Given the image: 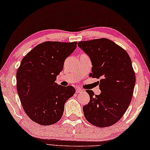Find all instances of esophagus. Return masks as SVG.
Masks as SVG:
<instances>
[{
  "label": "esophagus",
  "mask_w": 150,
  "mask_h": 150,
  "mask_svg": "<svg viewBox=\"0 0 150 150\" xmlns=\"http://www.w3.org/2000/svg\"><path fill=\"white\" fill-rule=\"evenodd\" d=\"M76 92L77 94L82 93H83V92H84V90H82L80 88H76Z\"/></svg>",
  "instance_id": "obj_1"
}]
</instances>
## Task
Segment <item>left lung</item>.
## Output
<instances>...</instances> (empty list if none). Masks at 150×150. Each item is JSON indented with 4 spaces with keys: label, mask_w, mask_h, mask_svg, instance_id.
I'll return each mask as SVG.
<instances>
[{
    "label": "left lung",
    "mask_w": 150,
    "mask_h": 150,
    "mask_svg": "<svg viewBox=\"0 0 150 150\" xmlns=\"http://www.w3.org/2000/svg\"><path fill=\"white\" fill-rule=\"evenodd\" d=\"M78 46L89 56L93 78H100L101 93L90 96L83 107L85 118L92 125L107 127L116 123L129 107L135 84V75L129 56L125 50L106 38L80 41Z\"/></svg>",
    "instance_id": "left-lung-1"
}]
</instances>
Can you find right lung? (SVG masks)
<instances>
[{
	"instance_id": "right-lung-1",
	"label": "right lung",
	"mask_w": 150,
	"mask_h": 150,
	"mask_svg": "<svg viewBox=\"0 0 150 150\" xmlns=\"http://www.w3.org/2000/svg\"><path fill=\"white\" fill-rule=\"evenodd\" d=\"M76 47V41H45L23 58L17 73V93L25 113L35 123L50 125L59 121L65 103L74 94L73 86L55 81Z\"/></svg>"
}]
</instances>
